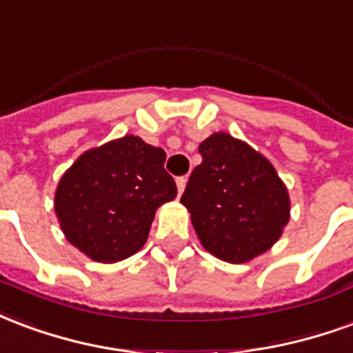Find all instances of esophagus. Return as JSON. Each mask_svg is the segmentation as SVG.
I'll list each match as a JSON object with an SVG mask.
<instances>
[{"mask_svg":"<svg viewBox=\"0 0 353 353\" xmlns=\"http://www.w3.org/2000/svg\"><path fill=\"white\" fill-rule=\"evenodd\" d=\"M186 182H188L186 176H180V179H176V190H179V195H182V192H184Z\"/></svg>","mask_w":353,"mask_h":353,"instance_id":"1","label":"esophagus"}]
</instances>
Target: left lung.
<instances>
[{"label": "left lung", "instance_id": "8db88e82", "mask_svg": "<svg viewBox=\"0 0 353 353\" xmlns=\"http://www.w3.org/2000/svg\"><path fill=\"white\" fill-rule=\"evenodd\" d=\"M199 154L180 203L203 248L228 263L258 258L290 222L288 188L269 159L230 133H212Z\"/></svg>", "mask_w": 353, "mask_h": 353}]
</instances>
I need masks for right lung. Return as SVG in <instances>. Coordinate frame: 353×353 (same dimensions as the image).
<instances>
[{
	"mask_svg": "<svg viewBox=\"0 0 353 353\" xmlns=\"http://www.w3.org/2000/svg\"><path fill=\"white\" fill-rule=\"evenodd\" d=\"M163 163L165 152L137 135L81 154L54 195L65 239L99 263H117L137 254L156 210L176 197V184Z\"/></svg>",
	"mask_w": 353,
	"mask_h": 353,
	"instance_id": "obj_1",
	"label": "right lung"
}]
</instances>
